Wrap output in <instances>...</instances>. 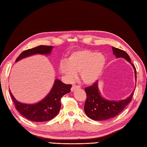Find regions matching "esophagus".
<instances>
[{"instance_id":"1","label":"esophagus","mask_w":147,"mask_h":147,"mask_svg":"<svg viewBox=\"0 0 147 147\" xmlns=\"http://www.w3.org/2000/svg\"><path fill=\"white\" fill-rule=\"evenodd\" d=\"M79 87H80V86H77V85H74V86L71 88V92H74L75 90L78 89V88H79Z\"/></svg>"}]
</instances>
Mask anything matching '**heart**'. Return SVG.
Here are the masks:
<instances>
[{
	"label": "heart",
	"instance_id": "obj_1",
	"mask_svg": "<svg viewBox=\"0 0 147 147\" xmlns=\"http://www.w3.org/2000/svg\"><path fill=\"white\" fill-rule=\"evenodd\" d=\"M106 60L101 53L90 50H79L73 52L59 65L60 72L69 81L76 77L77 71H80V78L87 85L95 83L99 79Z\"/></svg>",
	"mask_w": 147,
	"mask_h": 147
}]
</instances>
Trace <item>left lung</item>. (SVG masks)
<instances>
[{"mask_svg":"<svg viewBox=\"0 0 147 147\" xmlns=\"http://www.w3.org/2000/svg\"><path fill=\"white\" fill-rule=\"evenodd\" d=\"M113 54L116 58H125L131 64L135 71V81L136 82V70L131 63L129 55L125 51L112 47ZM98 80L92 86L85 88L87 99L84 105V112L91 119L95 121H105L118 115L125 107L131 102L134 91L126 99L111 100L106 99L101 96L98 87Z\"/></svg>","mask_w":147,"mask_h":147,"instance_id":"left-lung-1","label":"left lung"}]
</instances>
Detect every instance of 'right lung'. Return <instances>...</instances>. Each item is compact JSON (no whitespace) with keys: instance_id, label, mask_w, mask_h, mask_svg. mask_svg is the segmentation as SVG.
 Returning a JSON list of instances; mask_svg holds the SVG:
<instances>
[{"instance_id":"obj_1","label":"right lung","mask_w":147,"mask_h":147,"mask_svg":"<svg viewBox=\"0 0 147 147\" xmlns=\"http://www.w3.org/2000/svg\"><path fill=\"white\" fill-rule=\"evenodd\" d=\"M53 47L40 45L24 51L17 58L16 62L24 58L34 55H48L51 53ZM71 86L65 84L56 79L53 87L48 95L40 102L34 104H24L19 102L10 91L16 109L22 116L34 122H44L54 118L61 108V98L65 94L70 92Z\"/></svg>"}]
</instances>
